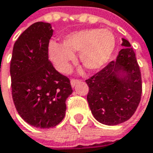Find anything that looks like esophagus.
Returning a JSON list of instances; mask_svg holds the SVG:
<instances>
[{
  "label": "esophagus",
  "instance_id": "1",
  "mask_svg": "<svg viewBox=\"0 0 153 153\" xmlns=\"http://www.w3.org/2000/svg\"><path fill=\"white\" fill-rule=\"evenodd\" d=\"M80 82V81H78V80H75V79H72L71 80V85H72V88H74L76 86V85L78 84Z\"/></svg>",
  "mask_w": 153,
  "mask_h": 153
}]
</instances>
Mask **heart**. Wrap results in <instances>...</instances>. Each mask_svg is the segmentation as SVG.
I'll return each instance as SVG.
<instances>
[{
  "label": "heart",
  "instance_id": "b5f03b06",
  "mask_svg": "<svg viewBox=\"0 0 153 153\" xmlns=\"http://www.w3.org/2000/svg\"><path fill=\"white\" fill-rule=\"evenodd\" d=\"M116 39L108 29H88L64 36L63 44L52 41L49 46L51 59L61 72H68L74 52H80L82 65L89 71L100 69L108 62L114 51Z\"/></svg>",
  "mask_w": 153,
  "mask_h": 153
}]
</instances>
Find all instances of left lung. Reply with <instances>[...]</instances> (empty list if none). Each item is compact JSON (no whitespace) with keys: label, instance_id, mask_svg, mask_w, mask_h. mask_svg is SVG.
<instances>
[{"label":"left lung","instance_id":"1","mask_svg":"<svg viewBox=\"0 0 153 153\" xmlns=\"http://www.w3.org/2000/svg\"><path fill=\"white\" fill-rule=\"evenodd\" d=\"M123 49L117 59L85 81L87 101L94 117L107 126L129 120L139 106L142 79L135 53L130 42L122 38Z\"/></svg>","mask_w":153,"mask_h":153}]
</instances>
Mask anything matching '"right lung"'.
<instances>
[{"label": "right lung", "mask_w": 153, "mask_h": 153, "mask_svg": "<svg viewBox=\"0 0 153 153\" xmlns=\"http://www.w3.org/2000/svg\"><path fill=\"white\" fill-rule=\"evenodd\" d=\"M53 32L51 23L32 24L15 41L10 62L12 97L18 113L27 123L41 129L63 121L66 100L72 93L68 78L49 61Z\"/></svg>", "instance_id": "add662e5"}]
</instances>
